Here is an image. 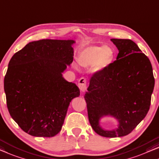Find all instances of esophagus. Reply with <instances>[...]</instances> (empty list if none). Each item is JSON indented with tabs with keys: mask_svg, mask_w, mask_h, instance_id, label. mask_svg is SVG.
<instances>
[{
	"mask_svg": "<svg viewBox=\"0 0 159 159\" xmlns=\"http://www.w3.org/2000/svg\"><path fill=\"white\" fill-rule=\"evenodd\" d=\"M78 87L80 89L82 92H84L87 90V82L85 78L82 77L79 80V82H78Z\"/></svg>",
	"mask_w": 159,
	"mask_h": 159,
	"instance_id": "1",
	"label": "esophagus"
}]
</instances>
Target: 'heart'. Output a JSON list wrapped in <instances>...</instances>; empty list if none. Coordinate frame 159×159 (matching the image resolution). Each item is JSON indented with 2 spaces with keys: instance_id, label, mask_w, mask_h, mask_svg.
Returning <instances> with one entry per match:
<instances>
[{
  "instance_id": "1",
  "label": "heart",
  "mask_w": 159,
  "mask_h": 159,
  "mask_svg": "<svg viewBox=\"0 0 159 159\" xmlns=\"http://www.w3.org/2000/svg\"><path fill=\"white\" fill-rule=\"evenodd\" d=\"M114 58V51L108 46H91L80 52L78 63L84 67L93 66L95 71L104 70L112 63Z\"/></svg>"
}]
</instances>
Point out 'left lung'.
I'll return each mask as SVG.
<instances>
[{
    "instance_id": "left-lung-1",
    "label": "left lung",
    "mask_w": 159,
    "mask_h": 159,
    "mask_svg": "<svg viewBox=\"0 0 159 159\" xmlns=\"http://www.w3.org/2000/svg\"><path fill=\"white\" fill-rule=\"evenodd\" d=\"M119 53L116 60L91 77L84 95L89 123L98 135L107 138L129 134L148 113L155 80L149 59L130 39H111ZM118 120L119 127L105 130L104 116Z\"/></svg>"
}]
</instances>
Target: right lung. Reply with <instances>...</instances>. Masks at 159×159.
Listing matches in <instances>:
<instances>
[{
    "mask_svg": "<svg viewBox=\"0 0 159 159\" xmlns=\"http://www.w3.org/2000/svg\"><path fill=\"white\" fill-rule=\"evenodd\" d=\"M73 40L42 39L14 54L4 78L11 118L36 137H53L61 130L70 103L80 89L62 72L73 61Z\"/></svg>",
    "mask_w": 159,
    "mask_h": 159,
    "instance_id": "add662e5",
    "label": "right lung"
}]
</instances>
